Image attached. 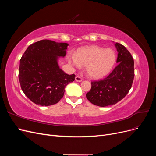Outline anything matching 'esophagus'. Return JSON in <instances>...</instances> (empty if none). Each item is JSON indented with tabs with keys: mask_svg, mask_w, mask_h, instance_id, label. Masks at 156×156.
I'll return each mask as SVG.
<instances>
[{
	"mask_svg": "<svg viewBox=\"0 0 156 156\" xmlns=\"http://www.w3.org/2000/svg\"><path fill=\"white\" fill-rule=\"evenodd\" d=\"M75 81L77 82H81L83 81V79L81 77H80L79 76H76L75 77Z\"/></svg>",
	"mask_w": 156,
	"mask_h": 156,
	"instance_id": "obj_1",
	"label": "esophagus"
}]
</instances>
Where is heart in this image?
I'll return each mask as SVG.
<instances>
[{
  "instance_id": "heart-1",
  "label": "heart",
  "mask_w": 156,
  "mask_h": 156,
  "mask_svg": "<svg viewBox=\"0 0 156 156\" xmlns=\"http://www.w3.org/2000/svg\"><path fill=\"white\" fill-rule=\"evenodd\" d=\"M67 60L72 66L76 68H81L82 66H86V72L90 77L100 79L112 70L116 62V55L111 49L91 45L81 48L76 54H68Z\"/></svg>"
}]
</instances>
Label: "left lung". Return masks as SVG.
Masks as SVG:
<instances>
[{
	"instance_id": "left-lung-1",
	"label": "left lung",
	"mask_w": 156,
	"mask_h": 156,
	"mask_svg": "<svg viewBox=\"0 0 156 156\" xmlns=\"http://www.w3.org/2000/svg\"><path fill=\"white\" fill-rule=\"evenodd\" d=\"M118 52L116 67L102 80L91 83L88 100L99 107L116 104L129 92L134 78V60L124 45L115 43Z\"/></svg>"
}]
</instances>
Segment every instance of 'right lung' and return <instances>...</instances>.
<instances>
[{
    "label": "right lung",
    "instance_id": "right-lung-1",
    "mask_svg": "<svg viewBox=\"0 0 156 156\" xmlns=\"http://www.w3.org/2000/svg\"><path fill=\"white\" fill-rule=\"evenodd\" d=\"M68 44L42 40L31 44L22 56L19 79L23 92L37 105L49 106L62 98L65 87L74 81L75 75H68L58 65L66 55Z\"/></svg>",
    "mask_w": 156,
    "mask_h": 156
}]
</instances>
